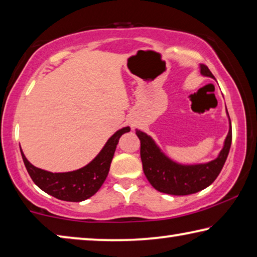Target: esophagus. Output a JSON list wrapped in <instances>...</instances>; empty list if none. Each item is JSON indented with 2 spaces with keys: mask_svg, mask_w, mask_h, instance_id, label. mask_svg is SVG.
<instances>
[{
  "mask_svg": "<svg viewBox=\"0 0 257 257\" xmlns=\"http://www.w3.org/2000/svg\"><path fill=\"white\" fill-rule=\"evenodd\" d=\"M130 125H132V127H133V128H135V125H136V124H135V123H134V122H130Z\"/></svg>",
  "mask_w": 257,
  "mask_h": 257,
  "instance_id": "34e87169",
  "label": "esophagus"
}]
</instances>
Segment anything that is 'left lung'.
Instances as JSON below:
<instances>
[{"label":"left lung","mask_w":257,"mask_h":257,"mask_svg":"<svg viewBox=\"0 0 257 257\" xmlns=\"http://www.w3.org/2000/svg\"><path fill=\"white\" fill-rule=\"evenodd\" d=\"M200 73L203 76L214 77L206 65H200ZM226 114L229 116L227 109ZM229 122V133L217 158L206 164L198 165H181L173 161L162 152L152 137L137 129L136 135L141 141L143 170L151 185L159 192L173 195L197 193L209 186L221 173L231 148L232 128L230 116Z\"/></svg>","instance_id":"left-lung-1"}]
</instances>
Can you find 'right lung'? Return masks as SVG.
<instances>
[{"instance_id": "right-lung-1", "label": "right lung", "mask_w": 257, "mask_h": 257, "mask_svg": "<svg viewBox=\"0 0 257 257\" xmlns=\"http://www.w3.org/2000/svg\"><path fill=\"white\" fill-rule=\"evenodd\" d=\"M129 132V127L117 130L91 162L73 172L51 173L40 169L27 160L22 149L20 152L28 174L41 190L59 200L79 202L92 197L103 185L120 137Z\"/></svg>"}]
</instances>
